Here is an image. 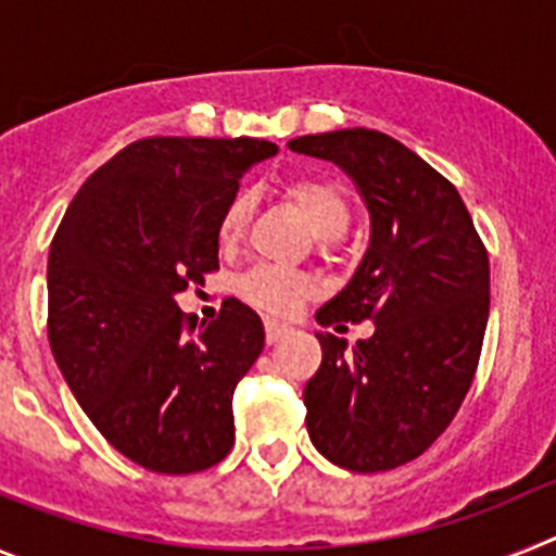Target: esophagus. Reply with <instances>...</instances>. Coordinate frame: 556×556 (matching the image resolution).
<instances>
[{
  "mask_svg": "<svg viewBox=\"0 0 556 556\" xmlns=\"http://www.w3.org/2000/svg\"><path fill=\"white\" fill-rule=\"evenodd\" d=\"M289 331H292V328H289L287 323L273 320V317H267V320H264V333H267L269 345H275V342H281L283 337H289Z\"/></svg>",
  "mask_w": 556,
  "mask_h": 556,
  "instance_id": "34e87169",
  "label": "esophagus"
}]
</instances>
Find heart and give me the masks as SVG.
Wrapping results in <instances>:
<instances>
[{
	"label": "heart",
	"instance_id": "b5f03b06",
	"mask_svg": "<svg viewBox=\"0 0 556 556\" xmlns=\"http://www.w3.org/2000/svg\"><path fill=\"white\" fill-rule=\"evenodd\" d=\"M287 194L312 228L323 236V244L333 248V239L345 233L351 225V198L342 186L326 178H292L287 184ZM250 214H253V194L236 191L225 203L217 219V242L219 248L230 250L242 242L248 230ZM314 292V281L298 269L275 267V264H255L248 273L239 275L236 294L250 306L262 308L269 314H292L298 312L308 294Z\"/></svg>",
	"mask_w": 556,
	"mask_h": 556
}]
</instances>
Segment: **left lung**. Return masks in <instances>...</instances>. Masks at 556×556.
<instances>
[{
  "label": "left lung",
  "mask_w": 556,
  "mask_h": 556,
  "mask_svg": "<svg viewBox=\"0 0 556 556\" xmlns=\"http://www.w3.org/2000/svg\"><path fill=\"white\" fill-rule=\"evenodd\" d=\"M294 152L333 161L370 211V248L320 326L376 323L370 339L317 333L320 370L303 390L314 448L378 473L417 459L473 384L490 314V258L459 191L387 132H317Z\"/></svg>",
  "instance_id": "left-lung-1"
}]
</instances>
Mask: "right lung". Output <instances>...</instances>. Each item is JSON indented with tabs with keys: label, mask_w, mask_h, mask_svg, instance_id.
<instances>
[{
	"label": "right lung",
	"mask_w": 556,
	"mask_h": 556,
	"mask_svg": "<svg viewBox=\"0 0 556 556\" xmlns=\"http://www.w3.org/2000/svg\"><path fill=\"white\" fill-rule=\"evenodd\" d=\"M258 139L150 136L83 184L49 244V348L91 424L152 473L214 468L233 448V390L264 348L258 314L217 320L175 294L219 269L217 219Z\"/></svg>",
	"instance_id": "1"
}]
</instances>
